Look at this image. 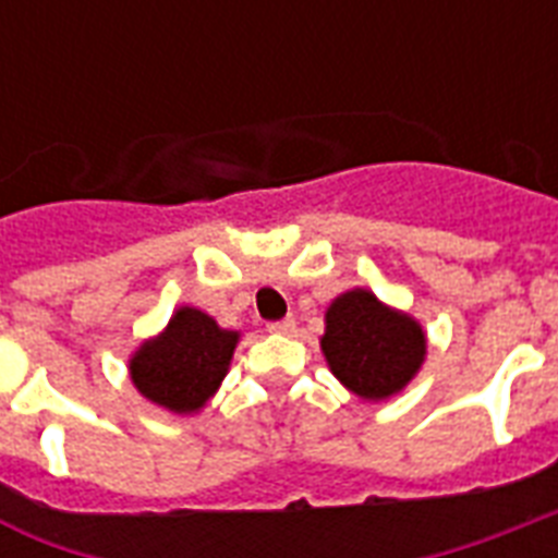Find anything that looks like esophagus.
Masks as SVG:
<instances>
[{
  "instance_id": "esophagus-1",
  "label": "esophagus",
  "mask_w": 558,
  "mask_h": 558,
  "mask_svg": "<svg viewBox=\"0 0 558 558\" xmlns=\"http://www.w3.org/2000/svg\"><path fill=\"white\" fill-rule=\"evenodd\" d=\"M266 330L275 332V336H289V332H295V318L289 315V318H280V322L266 324Z\"/></svg>"
}]
</instances>
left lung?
I'll return each mask as SVG.
<instances>
[{
    "label": "left lung",
    "instance_id": "8db88e82",
    "mask_svg": "<svg viewBox=\"0 0 558 558\" xmlns=\"http://www.w3.org/2000/svg\"><path fill=\"white\" fill-rule=\"evenodd\" d=\"M324 322V359L356 397L371 402L393 397L423 367V327L367 289H350L336 298Z\"/></svg>",
    "mask_w": 558,
    "mask_h": 558
}]
</instances>
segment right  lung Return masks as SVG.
<instances>
[{
	"instance_id": "1",
	"label": "right lung",
	"mask_w": 558,
	"mask_h": 558,
	"mask_svg": "<svg viewBox=\"0 0 558 558\" xmlns=\"http://www.w3.org/2000/svg\"><path fill=\"white\" fill-rule=\"evenodd\" d=\"M236 341L240 332L222 330L202 310L179 306L165 332L135 350L130 379L156 405L193 414L226 379Z\"/></svg>"
}]
</instances>
